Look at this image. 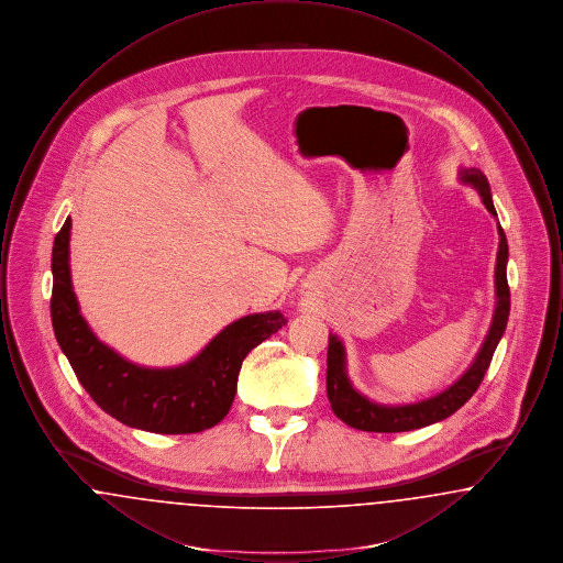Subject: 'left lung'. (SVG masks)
I'll return each mask as SVG.
<instances>
[{"label": "left lung", "instance_id": "8db88e82", "mask_svg": "<svg viewBox=\"0 0 563 563\" xmlns=\"http://www.w3.org/2000/svg\"><path fill=\"white\" fill-rule=\"evenodd\" d=\"M460 179L479 191L485 209L496 217L489 184L482 170L462 168ZM498 236H500V244H498V257H496V310H494L492 327L487 331V338L483 342L475 363L448 390L430 397L427 401L409 402V405H377L369 401L350 384L344 344L335 335H329L327 397L333 413L342 422H346L352 429L367 430V432H402V430L422 429L450 418L477 393L483 375L492 363V356L509 321L510 291L507 283L509 244H507L505 230L500 225H498Z\"/></svg>", "mask_w": 563, "mask_h": 563}]
</instances>
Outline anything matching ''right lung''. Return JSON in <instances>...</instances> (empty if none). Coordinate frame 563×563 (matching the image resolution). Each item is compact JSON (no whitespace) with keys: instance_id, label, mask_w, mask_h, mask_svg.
<instances>
[{"instance_id":"right-lung-1","label":"right lung","mask_w":563,"mask_h":563,"mask_svg":"<svg viewBox=\"0 0 563 563\" xmlns=\"http://www.w3.org/2000/svg\"><path fill=\"white\" fill-rule=\"evenodd\" d=\"M71 219L53 246L54 335L84 390L106 413L133 429L188 434L219 424L234 401L244 356L276 333L287 319L276 312L249 314L228 324L186 365L147 369L97 340L80 314L69 269Z\"/></svg>"}]
</instances>
